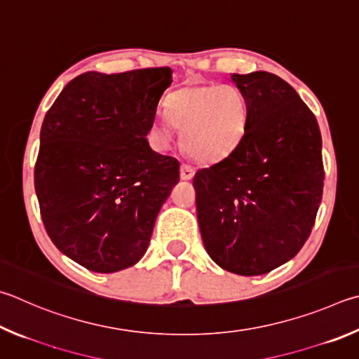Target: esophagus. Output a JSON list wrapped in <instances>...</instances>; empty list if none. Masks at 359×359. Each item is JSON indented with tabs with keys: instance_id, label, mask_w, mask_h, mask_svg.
I'll list each match as a JSON object with an SVG mask.
<instances>
[{
	"instance_id": "esophagus-1",
	"label": "esophagus",
	"mask_w": 359,
	"mask_h": 359,
	"mask_svg": "<svg viewBox=\"0 0 359 359\" xmlns=\"http://www.w3.org/2000/svg\"><path fill=\"white\" fill-rule=\"evenodd\" d=\"M194 177V168L190 165H182L180 166V179L182 180H191Z\"/></svg>"
}]
</instances>
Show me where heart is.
<instances>
[{"label": "heart", "mask_w": 359, "mask_h": 359, "mask_svg": "<svg viewBox=\"0 0 359 359\" xmlns=\"http://www.w3.org/2000/svg\"><path fill=\"white\" fill-rule=\"evenodd\" d=\"M177 127L184 130V146L194 158L223 160L242 144L250 127V103L231 84L180 89L155 111L151 126L155 147H171Z\"/></svg>", "instance_id": "obj_1"}]
</instances>
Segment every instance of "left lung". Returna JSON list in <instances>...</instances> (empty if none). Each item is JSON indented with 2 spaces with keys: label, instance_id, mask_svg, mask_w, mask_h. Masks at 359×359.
Listing matches in <instances>:
<instances>
[{
  "label": "left lung",
  "instance_id": "obj_1",
  "mask_svg": "<svg viewBox=\"0 0 359 359\" xmlns=\"http://www.w3.org/2000/svg\"><path fill=\"white\" fill-rule=\"evenodd\" d=\"M250 103L236 151L193 179L201 237L221 269L265 275L308 240L322 201V136L297 90L269 72L232 74Z\"/></svg>",
  "mask_w": 359,
  "mask_h": 359
}]
</instances>
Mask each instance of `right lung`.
<instances>
[{
  "instance_id": "add662e5",
  "label": "right lung",
  "mask_w": 359,
  "mask_h": 359,
  "mask_svg": "<svg viewBox=\"0 0 359 359\" xmlns=\"http://www.w3.org/2000/svg\"><path fill=\"white\" fill-rule=\"evenodd\" d=\"M169 67L72 80L45 114L34 187L43 226L67 257L95 273L140 262L179 161L149 146Z\"/></svg>"
}]
</instances>
